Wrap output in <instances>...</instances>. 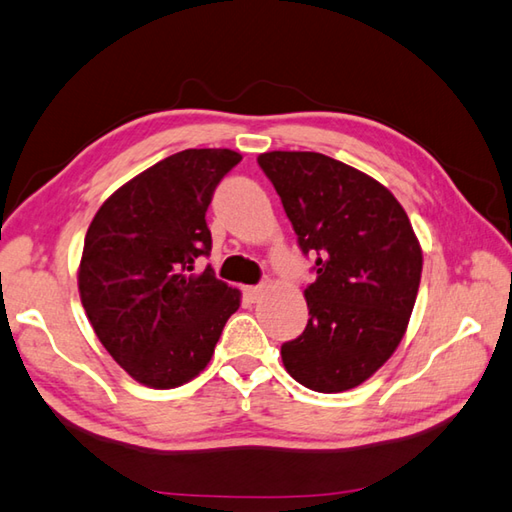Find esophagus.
<instances>
[{
  "label": "esophagus",
  "mask_w": 512,
  "mask_h": 512,
  "mask_svg": "<svg viewBox=\"0 0 512 512\" xmlns=\"http://www.w3.org/2000/svg\"><path fill=\"white\" fill-rule=\"evenodd\" d=\"M244 295H246V299L248 302H259V299H262V295H264V286H246L244 288Z\"/></svg>",
  "instance_id": "esophagus-1"
}]
</instances>
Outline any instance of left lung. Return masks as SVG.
I'll list each match as a JSON object with an SVG mask.
<instances>
[{
    "mask_svg": "<svg viewBox=\"0 0 512 512\" xmlns=\"http://www.w3.org/2000/svg\"><path fill=\"white\" fill-rule=\"evenodd\" d=\"M317 279L308 324L282 344L290 377L317 393L355 388L386 364L413 313L422 248L402 204L362 170L322 153L257 157Z\"/></svg>",
    "mask_w": 512,
    "mask_h": 512,
    "instance_id": "left-lung-1",
    "label": "left lung"
}]
</instances>
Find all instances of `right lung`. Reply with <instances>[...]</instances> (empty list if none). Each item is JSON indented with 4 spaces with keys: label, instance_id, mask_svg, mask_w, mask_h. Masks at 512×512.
<instances>
[{
    "label": "right lung",
    "instance_id": "obj_1",
    "mask_svg": "<svg viewBox=\"0 0 512 512\" xmlns=\"http://www.w3.org/2000/svg\"><path fill=\"white\" fill-rule=\"evenodd\" d=\"M242 155L188 148L115 190L84 239L79 297L95 335L135 382L175 388L197 377L239 308L199 257L210 255L206 210Z\"/></svg>",
    "mask_w": 512,
    "mask_h": 512
}]
</instances>
